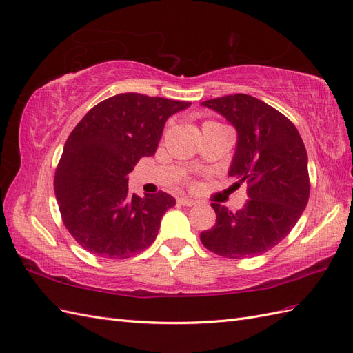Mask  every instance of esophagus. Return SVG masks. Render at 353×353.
I'll return each instance as SVG.
<instances>
[{"label": "esophagus", "instance_id": "obj_1", "mask_svg": "<svg viewBox=\"0 0 353 353\" xmlns=\"http://www.w3.org/2000/svg\"><path fill=\"white\" fill-rule=\"evenodd\" d=\"M179 203L182 205H186V207H192L196 204L195 200H192V198H188V196H183V198H179Z\"/></svg>", "mask_w": 353, "mask_h": 353}]
</instances>
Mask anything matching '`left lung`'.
<instances>
[{"label":"left lung","mask_w":353,"mask_h":353,"mask_svg":"<svg viewBox=\"0 0 353 353\" xmlns=\"http://www.w3.org/2000/svg\"><path fill=\"white\" fill-rule=\"evenodd\" d=\"M201 105L236 128V152L228 176L237 180L236 186L248 183L249 196L236 213L213 203L216 223L201 232V243L225 258L263 255L291 232L309 201L301 135L276 108L246 94L207 99Z\"/></svg>","instance_id":"1"}]
</instances>
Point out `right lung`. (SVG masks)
Masks as SVG:
<instances>
[{
	"label": "right lung",
	"instance_id": "right-lung-1",
	"mask_svg": "<svg viewBox=\"0 0 353 353\" xmlns=\"http://www.w3.org/2000/svg\"><path fill=\"white\" fill-rule=\"evenodd\" d=\"M191 103L119 94L97 104L64 146L55 173L62 221L85 250L125 259L149 248L162 214L176 200L165 192L128 191V174L144 157H153L170 116Z\"/></svg>",
	"mask_w": 353,
	"mask_h": 353
}]
</instances>
